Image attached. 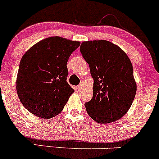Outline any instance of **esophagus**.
I'll return each mask as SVG.
<instances>
[{
  "instance_id": "34e87169",
  "label": "esophagus",
  "mask_w": 159,
  "mask_h": 159,
  "mask_svg": "<svg viewBox=\"0 0 159 159\" xmlns=\"http://www.w3.org/2000/svg\"><path fill=\"white\" fill-rule=\"evenodd\" d=\"M82 87H83L82 84L77 86V87H75V90H76V91H80V90L81 89H82Z\"/></svg>"
}]
</instances>
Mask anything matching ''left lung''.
<instances>
[{"label":"left lung","mask_w":159,"mask_h":159,"mask_svg":"<svg viewBox=\"0 0 159 159\" xmlns=\"http://www.w3.org/2000/svg\"><path fill=\"white\" fill-rule=\"evenodd\" d=\"M80 52L93 79V98L85 103L91 119L99 123L118 120L131 107L137 84L132 63L119 46L108 40H89Z\"/></svg>","instance_id":"obj_1"}]
</instances>
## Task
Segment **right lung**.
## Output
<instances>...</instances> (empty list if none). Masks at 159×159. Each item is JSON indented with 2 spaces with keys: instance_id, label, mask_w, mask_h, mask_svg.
<instances>
[{
  "instance_id": "1",
  "label": "right lung",
  "mask_w": 159,
  "mask_h": 159,
  "mask_svg": "<svg viewBox=\"0 0 159 159\" xmlns=\"http://www.w3.org/2000/svg\"><path fill=\"white\" fill-rule=\"evenodd\" d=\"M80 45L79 41L51 37L33 45L22 56L16 90L22 105L30 113L51 119L62 111L74 92L66 81V65Z\"/></svg>"
}]
</instances>
